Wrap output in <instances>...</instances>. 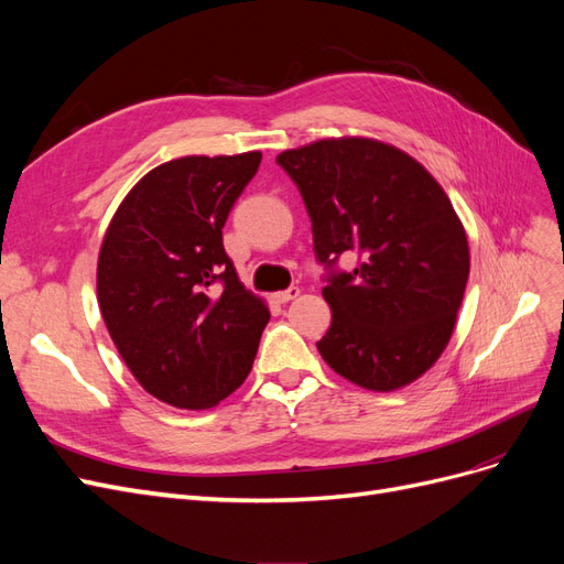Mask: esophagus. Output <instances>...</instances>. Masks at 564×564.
<instances>
[{
    "label": "esophagus",
    "mask_w": 564,
    "mask_h": 564,
    "mask_svg": "<svg viewBox=\"0 0 564 564\" xmlns=\"http://www.w3.org/2000/svg\"><path fill=\"white\" fill-rule=\"evenodd\" d=\"M299 294H301L299 286H289V289H284V292H278V294H275V301H278V303H289V301L299 299Z\"/></svg>",
    "instance_id": "34e87169"
}]
</instances>
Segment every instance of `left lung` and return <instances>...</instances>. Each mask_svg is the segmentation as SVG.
Listing matches in <instances>:
<instances>
[{"instance_id":"left-lung-1","label":"left lung","mask_w":564,"mask_h":564,"mask_svg":"<svg viewBox=\"0 0 564 564\" xmlns=\"http://www.w3.org/2000/svg\"><path fill=\"white\" fill-rule=\"evenodd\" d=\"M327 268L332 327L317 350L340 377L398 390L447 348L470 253L449 197L406 152L371 139H327L278 155ZM340 254L358 263L340 271Z\"/></svg>"}]
</instances>
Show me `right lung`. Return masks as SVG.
I'll return each instance as SVG.
<instances>
[{
  "label": "right lung",
  "instance_id": "obj_1",
  "mask_svg": "<svg viewBox=\"0 0 564 564\" xmlns=\"http://www.w3.org/2000/svg\"><path fill=\"white\" fill-rule=\"evenodd\" d=\"M261 152L160 164L119 204L98 253L100 315L150 395L207 409L240 388L270 319L224 249Z\"/></svg>",
  "mask_w": 564,
  "mask_h": 564
}]
</instances>
